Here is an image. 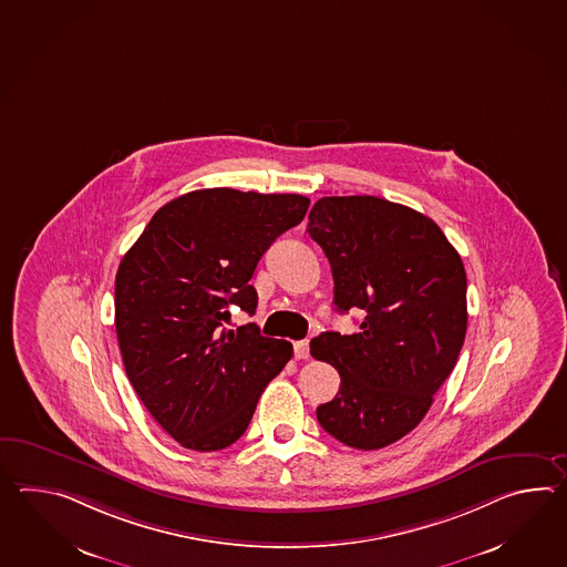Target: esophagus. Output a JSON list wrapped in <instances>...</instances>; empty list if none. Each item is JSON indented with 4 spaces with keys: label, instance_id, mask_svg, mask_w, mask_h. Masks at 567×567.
<instances>
[{
    "label": "esophagus",
    "instance_id": "esophagus-1",
    "mask_svg": "<svg viewBox=\"0 0 567 567\" xmlns=\"http://www.w3.org/2000/svg\"><path fill=\"white\" fill-rule=\"evenodd\" d=\"M295 358L297 360H307L309 358V341H295Z\"/></svg>",
    "mask_w": 567,
    "mask_h": 567
}]
</instances>
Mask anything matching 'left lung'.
I'll return each mask as SVG.
<instances>
[{"mask_svg":"<svg viewBox=\"0 0 567 567\" xmlns=\"http://www.w3.org/2000/svg\"><path fill=\"white\" fill-rule=\"evenodd\" d=\"M340 313L362 311L358 333L326 331L311 353L340 372V392L317 406L331 437L380 450L423 421L452 374L467 328L466 270L427 215L372 195L323 197L309 214Z\"/></svg>","mask_w":567,"mask_h":567,"instance_id":"left-lung-1","label":"left lung"}]
</instances>
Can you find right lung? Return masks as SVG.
Returning a JSON list of instances; mask_svg holds the SVG:
<instances>
[{
	"label": "right lung",
	"instance_id": "1",
	"mask_svg": "<svg viewBox=\"0 0 567 567\" xmlns=\"http://www.w3.org/2000/svg\"><path fill=\"white\" fill-rule=\"evenodd\" d=\"M307 209L302 195L190 190L161 207L122 258L115 333L126 374L183 447L217 452L238 441L289 362V341L227 323L231 305L256 311L254 270Z\"/></svg>",
	"mask_w": 567,
	"mask_h": 567
}]
</instances>
